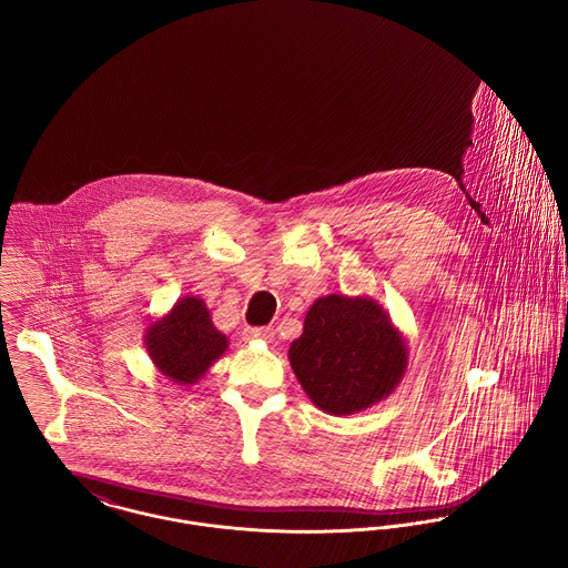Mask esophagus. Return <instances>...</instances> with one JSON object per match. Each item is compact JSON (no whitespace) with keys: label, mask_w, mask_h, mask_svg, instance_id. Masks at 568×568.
Returning a JSON list of instances; mask_svg holds the SVG:
<instances>
[{"label":"esophagus","mask_w":568,"mask_h":568,"mask_svg":"<svg viewBox=\"0 0 568 568\" xmlns=\"http://www.w3.org/2000/svg\"><path fill=\"white\" fill-rule=\"evenodd\" d=\"M246 338H260V341H274V331L272 328H251L246 331Z\"/></svg>","instance_id":"34e87169"}]
</instances>
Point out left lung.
<instances>
[{"instance_id":"obj_1","label":"left lung","mask_w":568,"mask_h":568,"mask_svg":"<svg viewBox=\"0 0 568 568\" xmlns=\"http://www.w3.org/2000/svg\"><path fill=\"white\" fill-rule=\"evenodd\" d=\"M407 341L368 296L328 294L311 304L290 365L322 412L349 416L386 399L407 368Z\"/></svg>"}]
</instances>
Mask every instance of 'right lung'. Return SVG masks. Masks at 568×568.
Listing matches in <instances>:
<instances>
[{
    "instance_id": "obj_1",
    "label": "right lung",
    "mask_w": 568,
    "mask_h": 568,
    "mask_svg": "<svg viewBox=\"0 0 568 568\" xmlns=\"http://www.w3.org/2000/svg\"><path fill=\"white\" fill-rule=\"evenodd\" d=\"M154 367L180 386H193L230 347L212 324L205 302L184 296L163 317L152 322L143 336Z\"/></svg>"
}]
</instances>
